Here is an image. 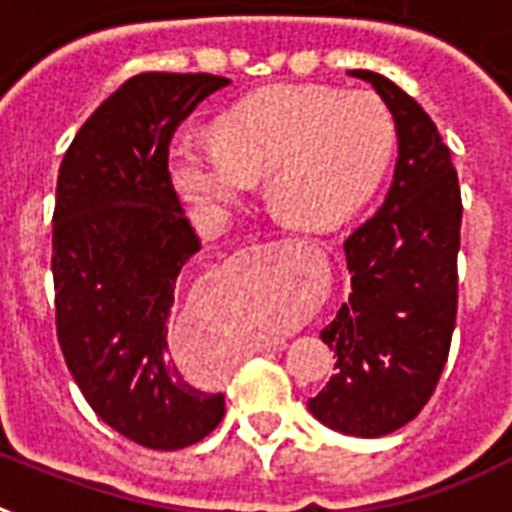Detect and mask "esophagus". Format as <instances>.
<instances>
[{
  "label": "esophagus",
  "instance_id": "esophagus-1",
  "mask_svg": "<svg viewBox=\"0 0 512 512\" xmlns=\"http://www.w3.org/2000/svg\"><path fill=\"white\" fill-rule=\"evenodd\" d=\"M276 348H279V350H281V345H276Z\"/></svg>",
  "mask_w": 512,
  "mask_h": 512
}]
</instances>
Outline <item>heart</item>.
Returning a JSON list of instances; mask_svg holds the SVG:
<instances>
[{
	"mask_svg": "<svg viewBox=\"0 0 512 512\" xmlns=\"http://www.w3.org/2000/svg\"><path fill=\"white\" fill-rule=\"evenodd\" d=\"M396 148V122L372 92L321 84L265 87L215 122V143L177 140L167 172L199 223H217L268 177L273 212L303 231L356 215Z\"/></svg>",
	"mask_w": 512,
	"mask_h": 512,
	"instance_id": "heart-1",
	"label": "heart"
}]
</instances>
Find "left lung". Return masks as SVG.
I'll return each instance as SVG.
<instances>
[{
  "instance_id": "obj_1",
  "label": "left lung",
  "mask_w": 512,
  "mask_h": 512,
  "mask_svg": "<svg viewBox=\"0 0 512 512\" xmlns=\"http://www.w3.org/2000/svg\"><path fill=\"white\" fill-rule=\"evenodd\" d=\"M393 114L398 159L382 207L345 241L350 295L321 340L337 372L308 409L345 436L380 438L414 420L444 372L457 319L462 199L436 124L398 84L350 71Z\"/></svg>"
}]
</instances>
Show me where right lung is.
Segmentation results:
<instances>
[{
  "mask_svg": "<svg viewBox=\"0 0 512 512\" xmlns=\"http://www.w3.org/2000/svg\"><path fill=\"white\" fill-rule=\"evenodd\" d=\"M231 79L138 74L95 108L58 172L52 279L58 342L100 420L148 449L217 428L223 393L183 372L175 287L201 249L167 172L177 124Z\"/></svg>",
  "mask_w": 512,
  "mask_h": 512,
  "instance_id": "obj_1",
  "label": "right lung"
}]
</instances>
